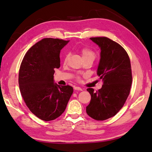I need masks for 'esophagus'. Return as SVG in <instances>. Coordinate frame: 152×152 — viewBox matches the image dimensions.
Returning <instances> with one entry per match:
<instances>
[{
  "mask_svg": "<svg viewBox=\"0 0 152 152\" xmlns=\"http://www.w3.org/2000/svg\"><path fill=\"white\" fill-rule=\"evenodd\" d=\"M74 89L75 90H78V91H82V89L80 88V87H78V86H74Z\"/></svg>",
  "mask_w": 152,
  "mask_h": 152,
  "instance_id": "34e87169",
  "label": "esophagus"
}]
</instances>
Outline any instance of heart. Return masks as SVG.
Wrapping results in <instances>:
<instances>
[{
    "label": "heart",
    "mask_w": 152,
    "mask_h": 152,
    "mask_svg": "<svg viewBox=\"0 0 152 152\" xmlns=\"http://www.w3.org/2000/svg\"><path fill=\"white\" fill-rule=\"evenodd\" d=\"M80 53H81L83 59H88V58H89V57L95 58V53L94 52V51L87 47L82 48L81 49H80ZM68 59H69V56L66 55V56H65V58H64V62L65 63L67 62ZM76 78L78 80H80V75L77 76Z\"/></svg>",
    "instance_id": "b5f03b06"
}]
</instances>
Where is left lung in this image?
<instances>
[{"label": "left lung", "instance_id": "8db88e82", "mask_svg": "<svg viewBox=\"0 0 152 152\" xmlns=\"http://www.w3.org/2000/svg\"><path fill=\"white\" fill-rule=\"evenodd\" d=\"M101 48L97 75L102 80V88L87 91L91 99L86 112L95 120L103 121L114 116L124 106L129 95L132 83L130 59L118 43L107 37L90 38Z\"/></svg>", "mask_w": 152, "mask_h": 152}]
</instances>
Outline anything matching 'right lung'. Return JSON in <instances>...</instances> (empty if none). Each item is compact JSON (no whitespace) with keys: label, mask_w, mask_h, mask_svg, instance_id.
<instances>
[{"label":"right lung","mask_w":152,"mask_h":152,"mask_svg":"<svg viewBox=\"0 0 152 152\" xmlns=\"http://www.w3.org/2000/svg\"><path fill=\"white\" fill-rule=\"evenodd\" d=\"M68 42L59 38H43L27 51L21 63V94L30 111L42 120L59 117L73 93L72 87L53 82L55 69L60 67L61 50Z\"/></svg>","instance_id":"right-lung-1"}]
</instances>
